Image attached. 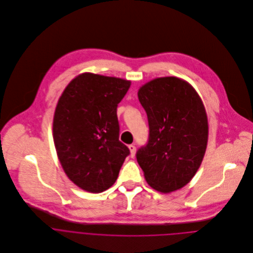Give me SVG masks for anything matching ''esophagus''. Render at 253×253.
<instances>
[{"instance_id": "obj_1", "label": "esophagus", "mask_w": 253, "mask_h": 253, "mask_svg": "<svg viewBox=\"0 0 253 253\" xmlns=\"http://www.w3.org/2000/svg\"><path fill=\"white\" fill-rule=\"evenodd\" d=\"M129 150H130L131 156L134 157V156H135V153H136V147H135V145H129Z\"/></svg>"}]
</instances>
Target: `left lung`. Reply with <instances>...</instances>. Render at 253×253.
Returning a JSON list of instances; mask_svg holds the SVG:
<instances>
[{
  "instance_id": "8db88e82",
  "label": "left lung",
  "mask_w": 253,
  "mask_h": 253,
  "mask_svg": "<svg viewBox=\"0 0 253 253\" xmlns=\"http://www.w3.org/2000/svg\"><path fill=\"white\" fill-rule=\"evenodd\" d=\"M149 124L146 145L136 153L147 183L161 193L186 186L204 159L209 136L205 106L191 84L160 77L138 91Z\"/></svg>"
}]
</instances>
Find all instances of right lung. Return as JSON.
I'll return each mask as SVG.
<instances>
[{"instance_id":"right-lung-1","label":"right lung","mask_w":253,"mask_h":253,"mask_svg":"<svg viewBox=\"0 0 253 253\" xmlns=\"http://www.w3.org/2000/svg\"><path fill=\"white\" fill-rule=\"evenodd\" d=\"M130 81L93 73L76 76L53 117V141L66 176L80 189L101 193L117 180L130 151L119 141L117 106Z\"/></svg>"}]
</instances>
